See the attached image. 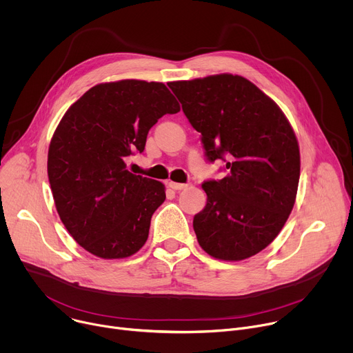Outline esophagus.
Segmentation results:
<instances>
[{"label": "esophagus", "mask_w": 353, "mask_h": 353, "mask_svg": "<svg viewBox=\"0 0 353 353\" xmlns=\"http://www.w3.org/2000/svg\"><path fill=\"white\" fill-rule=\"evenodd\" d=\"M169 187L176 190V191H180V190H184L187 188V184H183V183H176V181H170L169 183Z\"/></svg>", "instance_id": "obj_1"}]
</instances>
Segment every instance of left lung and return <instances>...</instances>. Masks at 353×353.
Listing matches in <instances>:
<instances>
[{"instance_id": "obj_1", "label": "left lung", "mask_w": 353, "mask_h": 353, "mask_svg": "<svg viewBox=\"0 0 353 353\" xmlns=\"http://www.w3.org/2000/svg\"><path fill=\"white\" fill-rule=\"evenodd\" d=\"M168 85L201 132L208 161L226 162L222 180L203 184L207 205L192 221L199 245L223 261L256 256L279 234L294 205L300 152L289 120L240 75Z\"/></svg>"}]
</instances>
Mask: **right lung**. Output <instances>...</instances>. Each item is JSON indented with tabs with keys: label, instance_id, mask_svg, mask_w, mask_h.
I'll use <instances>...</instances> for the list:
<instances>
[{
	"label": "right lung",
	"instance_id": "right-lung-1",
	"mask_svg": "<svg viewBox=\"0 0 353 353\" xmlns=\"http://www.w3.org/2000/svg\"><path fill=\"white\" fill-rule=\"evenodd\" d=\"M177 112L165 83L123 79L94 85L63 116L48 146V181L61 222L90 254L127 259L145 244L165 185L128 172L125 158L143 152L149 130Z\"/></svg>",
	"mask_w": 353,
	"mask_h": 353
}]
</instances>
